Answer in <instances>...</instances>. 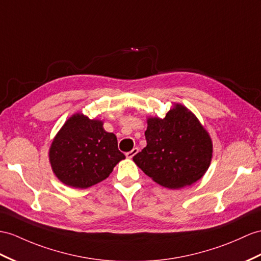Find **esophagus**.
I'll list each match as a JSON object with an SVG mask.
<instances>
[{
    "label": "esophagus",
    "instance_id": "1",
    "mask_svg": "<svg viewBox=\"0 0 261 261\" xmlns=\"http://www.w3.org/2000/svg\"><path fill=\"white\" fill-rule=\"evenodd\" d=\"M137 152H138V148H137V147L133 148L130 151L126 152V157H127V158H133V157H134V156L137 154Z\"/></svg>",
    "mask_w": 261,
    "mask_h": 261
}]
</instances>
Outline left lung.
Segmentation results:
<instances>
[{
	"label": "left lung",
	"mask_w": 261,
	"mask_h": 261,
	"mask_svg": "<svg viewBox=\"0 0 261 261\" xmlns=\"http://www.w3.org/2000/svg\"><path fill=\"white\" fill-rule=\"evenodd\" d=\"M147 146L133 157L160 185L176 189L199 180L211 165L213 144L199 120L177 104L165 118L147 119Z\"/></svg>",
	"instance_id": "8db88e82"
}]
</instances>
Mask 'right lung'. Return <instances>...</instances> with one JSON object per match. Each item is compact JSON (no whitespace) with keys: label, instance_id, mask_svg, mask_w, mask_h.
<instances>
[{"label":"right lung","instance_id":"obj_1","mask_svg":"<svg viewBox=\"0 0 261 261\" xmlns=\"http://www.w3.org/2000/svg\"><path fill=\"white\" fill-rule=\"evenodd\" d=\"M124 158L116 136L103 128V122L81 114L67 120L49 148L54 174L74 188H87L106 179Z\"/></svg>","mask_w":261,"mask_h":261}]
</instances>
